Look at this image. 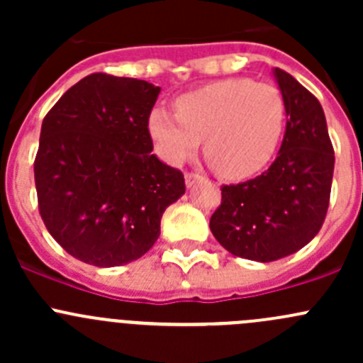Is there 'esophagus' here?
Instances as JSON below:
<instances>
[{"label":"esophagus","mask_w":363,"mask_h":363,"mask_svg":"<svg viewBox=\"0 0 363 363\" xmlns=\"http://www.w3.org/2000/svg\"><path fill=\"white\" fill-rule=\"evenodd\" d=\"M184 179H186V186H188V188H191V186H195L196 182L203 181V175L196 174V172H188Z\"/></svg>","instance_id":"34e87169"}]
</instances>
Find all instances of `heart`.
<instances>
[{
  "instance_id": "1",
  "label": "heart",
  "mask_w": 363,
  "mask_h": 363,
  "mask_svg": "<svg viewBox=\"0 0 363 363\" xmlns=\"http://www.w3.org/2000/svg\"><path fill=\"white\" fill-rule=\"evenodd\" d=\"M175 113L155 108L149 116L158 155L181 164L199 149L226 179L251 177L276 155L286 124V101L274 84L246 77L223 79L182 94Z\"/></svg>"
}]
</instances>
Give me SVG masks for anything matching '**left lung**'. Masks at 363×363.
<instances>
[{
  "label": "left lung",
  "instance_id": "left-lung-1",
  "mask_svg": "<svg viewBox=\"0 0 363 363\" xmlns=\"http://www.w3.org/2000/svg\"><path fill=\"white\" fill-rule=\"evenodd\" d=\"M286 101V131L269 170L221 186L211 232L232 255L274 262L302 250L323 226L330 203L334 147L323 108L284 69H274Z\"/></svg>",
  "mask_w": 363,
  "mask_h": 363
}]
</instances>
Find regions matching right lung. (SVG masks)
<instances>
[{
  "instance_id": "obj_1",
  "label": "right lung",
  "mask_w": 363,
  "mask_h": 363,
  "mask_svg": "<svg viewBox=\"0 0 363 363\" xmlns=\"http://www.w3.org/2000/svg\"><path fill=\"white\" fill-rule=\"evenodd\" d=\"M160 87L91 73L43 117L35 158L38 211L73 258L96 267L138 259L164 208L186 191L181 170L152 155L149 116Z\"/></svg>"
}]
</instances>
